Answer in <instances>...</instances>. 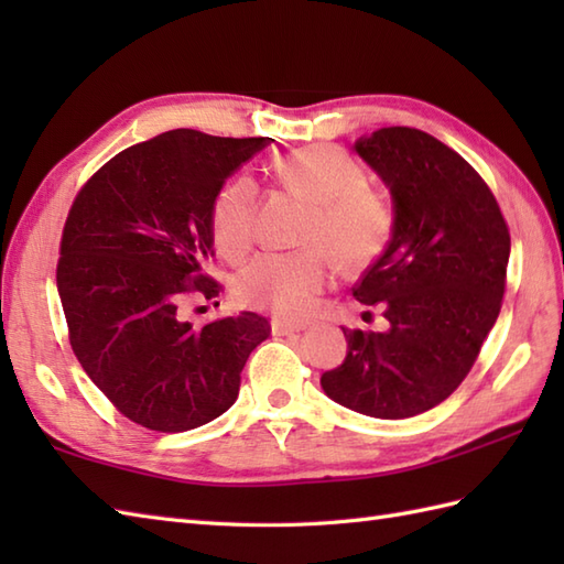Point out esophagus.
<instances>
[{
    "mask_svg": "<svg viewBox=\"0 0 564 564\" xmlns=\"http://www.w3.org/2000/svg\"><path fill=\"white\" fill-rule=\"evenodd\" d=\"M305 325H293V322H283V319H271V332L273 337H291V334L303 332Z\"/></svg>",
    "mask_w": 564,
    "mask_h": 564,
    "instance_id": "esophagus-1",
    "label": "esophagus"
}]
</instances>
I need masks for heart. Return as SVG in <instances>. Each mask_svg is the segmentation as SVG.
Segmentation results:
<instances>
[{
    "label": "heart",
    "instance_id": "obj_1",
    "mask_svg": "<svg viewBox=\"0 0 564 564\" xmlns=\"http://www.w3.org/2000/svg\"><path fill=\"white\" fill-rule=\"evenodd\" d=\"M279 182L310 203L305 242L325 245L341 267L366 269L386 254L398 206L388 191L368 186V174L349 152L334 145L297 148L275 158ZM257 184L235 176L210 203L213 245L227 259L245 257L254 242ZM332 279V257L322 247L263 251L239 271L235 293L249 307L281 317H303Z\"/></svg>",
    "mask_w": 564,
    "mask_h": 564
}]
</instances>
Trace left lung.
<instances>
[{
	"mask_svg": "<svg viewBox=\"0 0 564 564\" xmlns=\"http://www.w3.org/2000/svg\"><path fill=\"white\" fill-rule=\"evenodd\" d=\"M398 206L394 237L354 285L388 332L346 329L344 364L322 373L334 402L378 419L441 404L470 373L507 289L511 237L485 178L424 130L392 126L358 138Z\"/></svg>",
	"mask_w": 564,
	"mask_h": 564,
	"instance_id": "obj_1",
	"label": "left lung"
}]
</instances>
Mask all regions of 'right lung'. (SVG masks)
Segmentation results:
<instances>
[{
	"mask_svg": "<svg viewBox=\"0 0 564 564\" xmlns=\"http://www.w3.org/2000/svg\"><path fill=\"white\" fill-rule=\"evenodd\" d=\"M271 138H215L176 128L106 162L67 213L57 261L69 344L118 412L178 434L230 410L267 317L196 327L186 297L213 301L210 203Z\"/></svg>",
	"mask_w": 564,
	"mask_h": 564,
	"instance_id": "add662e5",
	"label": "right lung"
}]
</instances>
